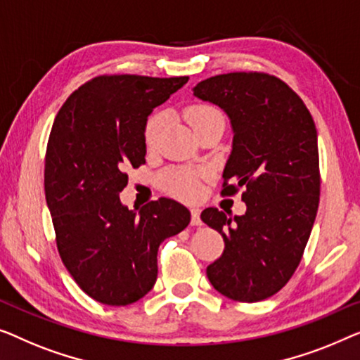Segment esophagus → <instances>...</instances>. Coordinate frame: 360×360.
Returning <instances> with one entry per match:
<instances>
[{
  "instance_id": "esophagus-1",
  "label": "esophagus",
  "mask_w": 360,
  "mask_h": 360,
  "mask_svg": "<svg viewBox=\"0 0 360 360\" xmlns=\"http://www.w3.org/2000/svg\"><path fill=\"white\" fill-rule=\"evenodd\" d=\"M191 225H194V226L202 225L200 209H191Z\"/></svg>"
}]
</instances>
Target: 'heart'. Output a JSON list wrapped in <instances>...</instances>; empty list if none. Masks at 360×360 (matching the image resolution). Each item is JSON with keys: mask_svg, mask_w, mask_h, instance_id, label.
Masks as SVG:
<instances>
[{"mask_svg": "<svg viewBox=\"0 0 360 360\" xmlns=\"http://www.w3.org/2000/svg\"><path fill=\"white\" fill-rule=\"evenodd\" d=\"M186 119L191 124V127L197 130L200 125H204L210 120H224V115L217 108L210 104H195L187 108L186 110ZM165 124V115L163 114H153L148 119V122L145 125V143L148 146H153L156 139H158L160 130ZM200 173L189 169H178V171H169L161 176V186L171 194L179 197L184 200H194L200 194Z\"/></svg>", "mask_w": 360, "mask_h": 360, "instance_id": "1", "label": "heart"}]
</instances>
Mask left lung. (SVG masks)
Segmentation results:
<instances>
[{
	"mask_svg": "<svg viewBox=\"0 0 360 360\" xmlns=\"http://www.w3.org/2000/svg\"><path fill=\"white\" fill-rule=\"evenodd\" d=\"M194 96L219 105L233 130L224 195L243 187L245 215L205 209L200 219L224 236L207 267L215 290L259 302L285 285L300 264L320 204V160L313 117L282 79L240 72L200 81Z\"/></svg>",
	"mask_w": 360,
	"mask_h": 360,
	"instance_id": "8db88e82",
	"label": "left lung"
}]
</instances>
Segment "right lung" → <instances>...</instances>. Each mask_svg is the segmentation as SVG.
<instances>
[{
	"label": "right lung",
	"mask_w": 360,
	"mask_h": 360,
	"mask_svg": "<svg viewBox=\"0 0 360 360\" xmlns=\"http://www.w3.org/2000/svg\"><path fill=\"white\" fill-rule=\"evenodd\" d=\"M189 77L103 75L58 110L45 153V199L57 248L81 290L110 307L130 305L156 282V255L189 225L191 212L161 197L122 205L127 169L145 163V125Z\"/></svg>",
	"instance_id": "add662e5"
}]
</instances>
